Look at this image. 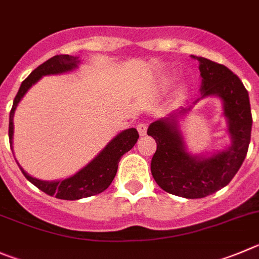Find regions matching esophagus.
I'll use <instances>...</instances> for the list:
<instances>
[{
	"mask_svg": "<svg viewBox=\"0 0 259 259\" xmlns=\"http://www.w3.org/2000/svg\"><path fill=\"white\" fill-rule=\"evenodd\" d=\"M137 131H139L141 136H145L146 132H148V124L146 123H139L137 124Z\"/></svg>",
	"mask_w": 259,
	"mask_h": 259,
	"instance_id": "esophagus-1",
	"label": "esophagus"
}]
</instances>
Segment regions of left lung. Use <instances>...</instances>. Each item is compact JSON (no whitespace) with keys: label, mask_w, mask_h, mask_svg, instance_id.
<instances>
[{"label":"left lung","mask_w":259,"mask_h":259,"mask_svg":"<svg viewBox=\"0 0 259 259\" xmlns=\"http://www.w3.org/2000/svg\"><path fill=\"white\" fill-rule=\"evenodd\" d=\"M196 60L203 78L200 99L212 95L222 99L231 146L209 158H198L185 151L175 115L172 119L155 120L148 128V135L156 142L151 159L154 180L167 193L187 199L212 195L229 185L248 153L253 123L249 95L240 78L222 64L205 58Z\"/></svg>","instance_id":"8db88e82"}]
</instances>
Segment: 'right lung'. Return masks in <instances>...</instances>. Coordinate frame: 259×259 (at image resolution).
<instances>
[{"label":"right lung","mask_w":259,"mask_h":259,"mask_svg":"<svg viewBox=\"0 0 259 259\" xmlns=\"http://www.w3.org/2000/svg\"><path fill=\"white\" fill-rule=\"evenodd\" d=\"M79 63L78 58L70 55H56L54 58L49 59L37 66L24 80L21 83L20 89L14 99L13 108L10 111V119H9V140H10V148L13 150V132H14V113L18 106L21 97L24 96L25 92L34 84L42 75L47 74H58V73L68 72L77 66ZM139 139V132L136 128H130L125 131L120 132L117 137H114L108 145L105 146L96 158L84 168L77 172L74 176H70L61 181H41V180L33 179L28 173L20 168L23 175L28 181L32 182L34 186L44 191L45 194L51 196H55L58 199L64 200H77V199L89 198V196L96 195V194L103 193L104 190L109 187V185L113 182L114 177L117 175L118 163L123 154L131 150L135 146ZM20 167V165H19Z\"/></svg>","instance_id":"1"}]
</instances>
